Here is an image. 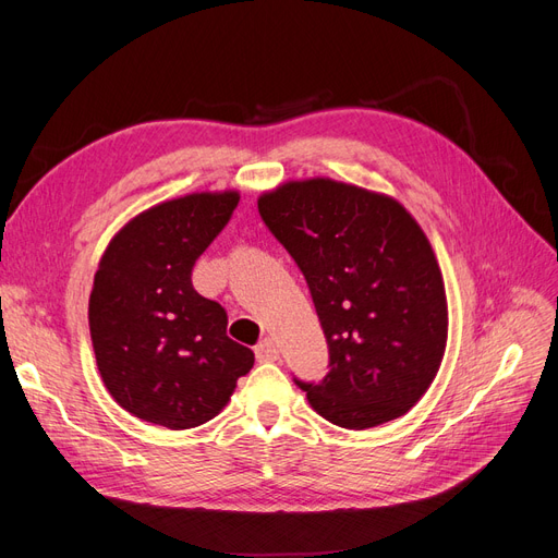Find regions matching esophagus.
Returning <instances> with one entry per match:
<instances>
[{"mask_svg":"<svg viewBox=\"0 0 558 558\" xmlns=\"http://www.w3.org/2000/svg\"><path fill=\"white\" fill-rule=\"evenodd\" d=\"M256 359L260 363H269V361H277L279 359V347L275 340H263L258 347H256Z\"/></svg>","mask_w":558,"mask_h":558,"instance_id":"esophagus-1","label":"esophagus"}]
</instances>
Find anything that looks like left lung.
<instances>
[{
  "instance_id": "left-lung-1",
  "label": "left lung",
  "mask_w": 558,
  "mask_h": 558,
  "mask_svg": "<svg viewBox=\"0 0 558 558\" xmlns=\"http://www.w3.org/2000/svg\"><path fill=\"white\" fill-rule=\"evenodd\" d=\"M269 232L307 279L330 373L295 381L316 414L349 430L408 414L440 369L449 312L426 232L398 199L314 177L258 197Z\"/></svg>"
}]
</instances>
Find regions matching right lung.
<instances>
[{
  "instance_id": "1",
  "label": "right lung",
  "mask_w": 558,
  "mask_h": 558,
  "mask_svg": "<svg viewBox=\"0 0 558 558\" xmlns=\"http://www.w3.org/2000/svg\"><path fill=\"white\" fill-rule=\"evenodd\" d=\"M238 202V191L160 202L130 218L99 258L88 302L97 369L111 398L148 424H207L253 367V351L226 335V310L191 281Z\"/></svg>"
}]
</instances>
